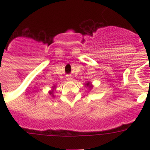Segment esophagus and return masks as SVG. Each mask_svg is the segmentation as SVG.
<instances>
[{"label": "esophagus", "instance_id": "1", "mask_svg": "<svg viewBox=\"0 0 150 150\" xmlns=\"http://www.w3.org/2000/svg\"><path fill=\"white\" fill-rule=\"evenodd\" d=\"M66 79L68 80V81H71L73 79V78L71 76V75H68L67 77H66Z\"/></svg>", "mask_w": 150, "mask_h": 150}]
</instances>
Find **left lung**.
I'll use <instances>...</instances> for the list:
<instances>
[{
    "label": "left lung",
    "instance_id": "1",
    "mask_svg": "<svg viewBox=\"0 0 150 150\" xmlns=\"http://www.w3.org/2000/svg\"><path fill=\"white\" fill-rule=\"evenodd\" d=\"M85 86L87 87L88 89L91 90V89H93V86L92 85V82H89V81H88V82H86V83H85Z\"/></svg>",
    "mask_w": 150,
    "mask_h": 150
}]
</instances>
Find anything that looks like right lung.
I'll return each instance as SVG.
<instances>
[{"label": "right lung", "instance_id": "right-lung-1", "mask_svg": "<svg viewBox=\"0 0 150 150\" xmlns=\"http://www.w3.org/2000/svg\"><path fill=\"white\" fill-rule=\"evenodd\" d=\"M55 89H56V86H55V85H54V86H52L51 90H50V91H49V93H50V95H51V96H53V97H54V96H54Z\"/></svg>", "mask_w": 150, "mask_h": 150}]
</instances>
